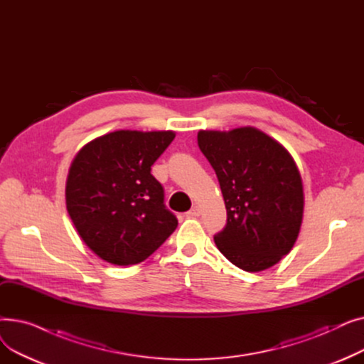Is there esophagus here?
I'll return each mask as SVG.
<instances>
[{
    "instance_id": "34e87169",
    "label": "esophagus",
    "mask_w": 364,
    "mask_h": 364,
    "mask_svg": "<svg viewBox=\"0 0 364 364\" xmlns=\"http://www.w3.org/2000/svg\"><path fill=\"white\" fill-rule=\"evenodd\" d=\"M187 217H199L200 215V209H199V206H193L192 209H190V211L186 214Z\"/></svg>"
}]
</instances>
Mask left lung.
Segmentation results:
<instances>
[{
  "instance_id": "1",
  "label": "left lung",
  "mask_w": 364,
  "mask_h": 364,
  "mask_svg": "<svg viewBox=\"0 0 364 364\" xmlns=\"http://www.w3.org/2000/svg\"><path fill=\"white\" fill-rule=\"evenodd\" d=\"M198 144L227 209V224L214 236L220 252L251 273L277 264L291 252L304 213L302 180L289 151L251 127L199 131Z\"/></svg>"
}]
</instances>
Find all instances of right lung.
<instances>
[{
	"mask_svg": "<svg viewBox=\"0 0 364 364\" xmlns=\"http://www.w3.org/2000/svg\"><path fill=\"white\" fill-rule=\"evenodd\" d=\"M172 131H114L85 144L66 181V208L81 239L114 265L149 258L178 225L151 165Z\"/></svg>",
	"mask_w": 364,
	"mask_h": 364,
	"instance_id": "1",
	"label": "right lung"
}]
</instances>
